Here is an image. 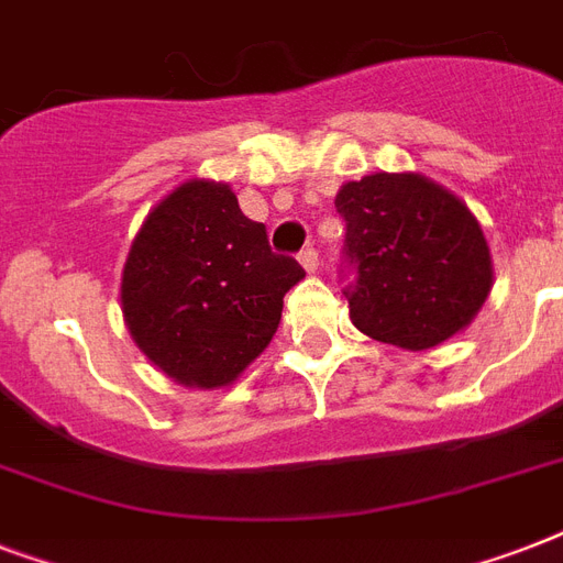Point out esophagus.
Segmentation results:
<instances>
[{
    "label": "esophagus",
    "instance_id": "esophagus-1",
    "mask_svg": "<svg viewBox=\"0 0 563 563\" xmlns=\"http://www.w3.org/2000/svg\"><path fill=\"white\" fill-rule=\"evenodd\" d=\"M298 260H300V265L307 268V272H316V268H318V251L312 245L303 247V251L298 254Z\"/></svg>",
    "mask_w": 563,
    "mask_h": 563
}]
</instances>
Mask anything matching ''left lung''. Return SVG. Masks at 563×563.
<instances>
[{
    "label": "left lung",
    "mask_w": 563,
    "mask_h": 563,
    "mask_svg": "<svg viewBox=\"0 0 563 563\" xmlns=\"http://www.w3.org/2000/svg\"><path fill=\"white\" fill-rule=\"evenodd\" d=\"M342 277L351 321L376 342L427 351L479 312L490 286L488 242L476 216L423 175L376 172L344 184Z\"/></svg>",
    "instance_id": "obj_1"
}]
</instances>
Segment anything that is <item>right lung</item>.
Listing matches in <instances>:
<instances>
[{"mask_svg": "<svg viewBox=\"0 0 563 563\" xmlns=\"http://www.w3.org/2000/svg\"><path fill=\"white\" fill-rule=\"evenodd\" d=\"M274 254L265 224L228 184L189 180L136 233L122 272V316L136 347L189 388L233 383L277 333L283 295L303 280Z\"/></svg>", "mask_w": 563, "mask_h": 563, "instance_id": "obj_1", "label": "right lung"}]
</instances>
